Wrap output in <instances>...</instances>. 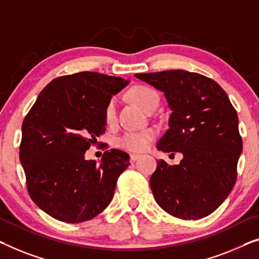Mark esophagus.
<instances>
[{"label":"esophagus","mask_w":259,"mask_h":259,"mask_svg":"<svg viewBox=\"0 0 259 259\" xmlns=\"http://www.w3.org/2000/svg\"><path fill=\"white\" fill-rule=\"evenodd\" d=\"M138 158H140V154H130V163H135Z\"/></svg>","instance_id":"1"}]
</instances>
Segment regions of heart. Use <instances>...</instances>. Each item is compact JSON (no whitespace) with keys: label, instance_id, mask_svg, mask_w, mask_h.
<instances>
[{"label":"heart","instance_id":"obj_1","mask_svg":"<svg viewBox=\"0 0 259 259\" xmlns=\"http://www.w3.org/2000/svg\"><path fill=\"white\" fill-rule=\"evenodd\" d=\"M129 98L148 113L158 106L159 98L157 92L149 86H135L128 93ZM105 119L108 124H113L116 119V101L111 99L105 109ZM156 137V131L146 129L143 131H129L118 138V145L130 152H142L148 149L150 143Z\"/></svg>","mask_w":259,"mask_h":259}]
</instances>
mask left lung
Masks as SVG:
<instances>
[{
	"label": "left lung",
	"mask_w": 259,
	"mask_h": 259,
	"mask_svg": "<svg viewBox=\"0 0 259 259\" xmlns=\"http://www.w3.org/2000/svg\"><path fill=\"white\" fill-rule=\"evenodd\" d=\"M135 76L163 92L172 110L157 149L184 156L173 166L158 160L150 178L157 203L183 220L211 214L236 183L243 148L228 95L213 79L183 69Z\"/></svg>",
	"instance_id": "obj_1"
}]
</instances>
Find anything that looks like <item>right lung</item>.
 <instances>
[{
  "label": "right lung",
  "instance_id": "right-lung-1",
  "mask_svg": "<svg viewBox=\"0 0 259 259\" xmlns=\"http://www.w3.org/2000/svg\"><path fill=\"white\" fill-rule=\"evenodd\" d=\"M129 81L98 72L53 79L22 124L19 160L32 201L53 219L88 221L110 203L129 154L103 153L100 164L84 153L106 130L105 109Z\"/></svg>",
  "mask_w": 259,
  "mask_h": 259
}]
</instances>
